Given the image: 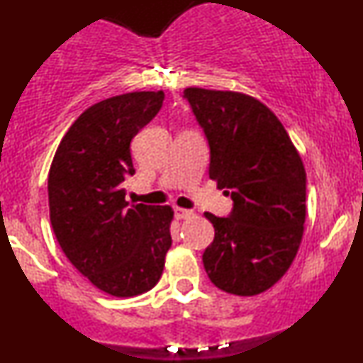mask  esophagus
I'll return each mask as SVG.
<instances>
[{"instance_id":"obj_1","label":"esophagus","mask_w":363,"mask_h":363,"mask_svg":"<svg viewBox=\"0 0 363 363\" xmlns=\"http://www.w3.org/2000/svg\"><path fill=\"white\" fill-rule=\"evenodd\" d=\"M194 215L193 210H186V208H176V218L177 220H187Z\"/></svg>"}]
</instances>
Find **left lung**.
I'll list each match as a JSON object with an SVG mask.
<instances>
[{
  "mask_svg": "<svg viewBox=\"0 0 363 363\" xmlns=\"http://www.w3.org/2000/svg\"><path fill=\"white\" fill-rule=\"evenodd\" d=\"M210 145V179L234 201L227 218L211 213L215 239L203 254L211 283L252 297L289 272L306 222V169L280 119L264 104L230 90L189 86Z\"/></svg>",
  "mask_w": 363,
  "mask_h": 363,
  "instance_id": "left-lung-1",
  "label": "left lung"
}]
</instances>
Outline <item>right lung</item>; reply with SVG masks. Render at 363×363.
I'll use <instances>...</instances> for the list:
<instances>
[{"mask_svg":"<svg viewBox=\"0 0 363 363\" xmlns=\"http://www.w3.org/2000/svg\"><path fill=\"white\" fill-rule=\"evenodd\" d=\"M164 91H129L90 106L69 126L48 177L54 235L74 268L114 297L160 280L172 245L170 206L129 205L131 140L157 116Z\"/></svg>","mask_w":363,"mask_h":363,"instance_id":"1","label":"right lung"}]
</instances>
